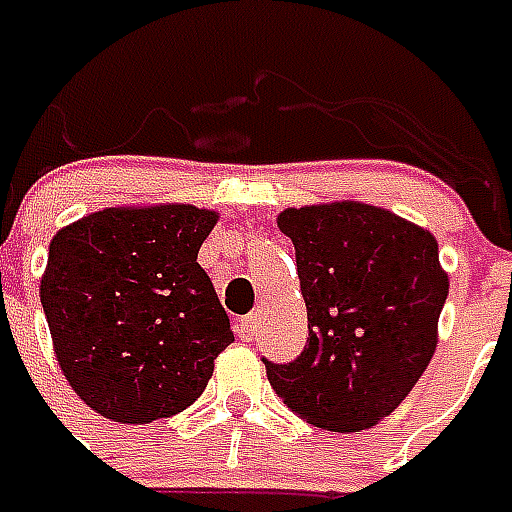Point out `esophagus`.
Returning <instances> with one entry per match:
<instances>
[{"instance_id":"obj_1","label":"esophagus","mask_w":512,"mask_h":512,"mask_svg":"<svg viewBox=\"0 0 512 512\" xmlns=\"http://www.w3.org/2000/svg\"><path fill=\"white\" fill-rule=\"evenodd\" d=\"M256 327H259V320H256V317H243V320L237 322V338H240V341H251L253 338V333H256Z\"/></svg>"}]
</instances>
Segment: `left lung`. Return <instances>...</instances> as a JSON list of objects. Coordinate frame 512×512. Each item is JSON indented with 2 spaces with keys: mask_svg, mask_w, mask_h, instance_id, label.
Segmentation results:
<instances>
[{
  "mask_svg": "<svg viewBox=\"0 0 512 512\" xmlns=\"http://www.w3.org/2000/svg\"><path fill=\"white\" fill-rule=\"evenodd\" d=\"M309 338L267 365L290 412L325 431L370 428L399 407L439 343L449 277L428 230L362 200L285 208Z\"/></svg>",
  "mask_w": 512,
  "mask_h": 512,
  "instance_id": "left-lung-1",
  "label": "left lung"
}]
</instances>
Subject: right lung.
Segmentation results:
<instances>
[{
    "label": "right lung",
    "mask_w": 512,
    "mask_h": 512,
    "mask_svg": "<svg viewBox=\"0 0 512 512\" xmlns=\"http://www.w3.org/2000/svg\"><path fill=\"white\" fill-rule=\"evenodd\" d=\"M219 222L190 203L102 208L49 243L39 285L65 380L102 418L187 410L235 335L198 251Z\"/></svg>",
    "instance_id": "obj_1"
}]
</instances>
